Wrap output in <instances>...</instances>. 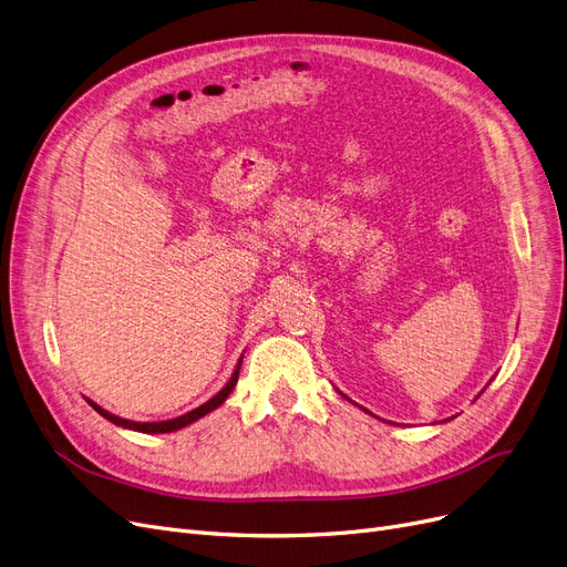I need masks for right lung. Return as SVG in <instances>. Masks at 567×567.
Returning a JSON list of instances; mask_svg holds the SVG:
<instances>
[{
	"instance_id": "obj_1",
	"label": "right lung",
	"mask_w": 567,
	"mask_h": 567,
	"mask_svg": "<svg viewBox=\"0 0 567 567\" xmlns=\"http://www.w3.org/2000/svg\"><path fill=\"white\" fill-rule=\"evenodd\" d=\"M238 373H240V364H238V369L234 371V375H230V381H228V383H226V385H224V388L213 396V400L205 402L203 406H198V409H194V411H188V413L179 415V417H173V421H163V423H133V421H123V417L107 413V411L100 409V406H97V404H93V402H91V406H93L100 415L107 417L110 423L121 425V427L137 430V432H146V434H156V432H175V430H179V427H184V425H188V423L198 421V417H203L205 413H209L213 409H217L219 404H224V400H226V396L230 394V390H234V385L238 383Z\"/></svg>"
}]
</instances>
